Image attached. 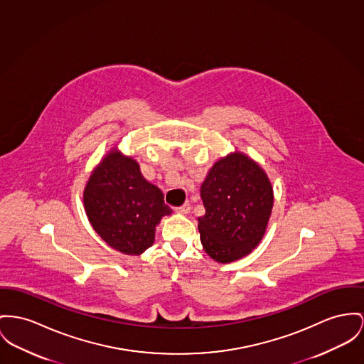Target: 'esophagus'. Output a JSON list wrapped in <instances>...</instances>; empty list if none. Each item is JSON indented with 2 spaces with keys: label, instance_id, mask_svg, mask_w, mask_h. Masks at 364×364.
<instances>
[{
  "label": "esophagus",
  "instance_id": "1",
  "mask_svg": "<svg viewBox=\"0 0 364 364\" xmlns=\"http://www.w3.org/2000/svg\"><path fill=\"white\" fill-rule=\"evenodd\" d=\"M175 211H176L178 214H188V213L191 211V204H189V203H185V204H182L181 207H176Z\"/></svg>",
  "mask_w": 364,
  "mask_h": 364
}]
</instances>
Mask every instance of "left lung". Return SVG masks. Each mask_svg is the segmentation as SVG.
Listing matches in <instances>:
<instances>
[{
    "label": "left lung",
    "mask_w": 364,
    "mask_h": 364,
    "mask_svg": "<svg viewBox=\"0 0 364 364\" xmlns=\"http://www.w3.org/2000/svg\"><path fill=\"white\" fill-rule=\"evenodd\" d=\"M205 208L198 217L204 251L228 264L248 255L262 240L273 207L265 171L240 151L217 161L200 188Z\"/></svg>",
    "instance_id": "1"
}]
</instances>
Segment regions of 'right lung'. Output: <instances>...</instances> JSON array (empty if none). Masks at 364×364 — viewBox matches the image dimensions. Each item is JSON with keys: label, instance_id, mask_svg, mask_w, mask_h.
<instances>
[{"label": "right lung", "instance_id": "right-lung-1", "mask_svg": "<svg viewBox=\"0 0 364 364\" xmlns=\"http://www.w3.org/2000/svg\"><path fill=\"white\" fill-rule=\"evenodd\" d=\"M84 207L97 235L127 255H141L151 247L157 223L172 213L163 192L144 178L139 164L117 149L92 171L84 189Z\"/></svg>", "mask_w": 364, "mask_h": 364}]
</instances>
